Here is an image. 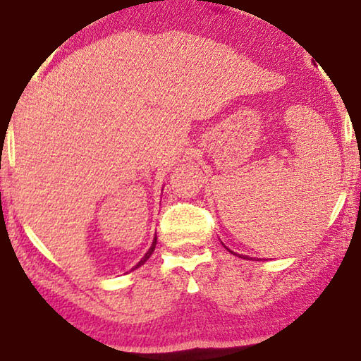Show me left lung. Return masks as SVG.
Masks as SVG:
<instances>
[{"label": "left lung", "instance_id": "1", "mask_svg": "<svg viewBox=\"0 0 361 361\" xmlns=\"http://www.w3.org/2000/svg\"><path fill=\"white\" fill-rule=\"evenodd\" d=\"M246 259H247V257H246Z\"/></svg>", "mask_w": 361, "mask_h": 361}]
</instances>
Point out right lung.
Returning <instances> with one entry per match:
<instances>
[{"label":"right lung","mask_w":361,"mask_h":361,"mask_svg":"<svg viewBox=\"0 0 361 361\" xmlns=\"http://www.w3.org/2000/svg\"><path fill=\"white\" fill-rule=\"evenodd\" d=\"M155 246H157V236H155V238H153V243H152V246H150V249H148V251H147V254H145V256H143V257L140 259V262H138L135 267H132V271H133V269H137V267H140V266H143V264H145V262L148 261V257H150V256H152V254H153V251H155Z\"/></svg>","instance_id":"add662e5"}]
</instances>
